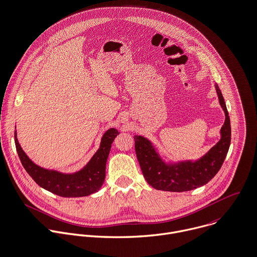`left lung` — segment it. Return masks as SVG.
Here are the masks:
<instances>
[{"label": "left lung", "mask_w": 257, "mask_h": 257, "mask_svg": "<svg viewBox=\"0 0 257 257\" xmlns=\"http://www.w3.org/2000/svg\"><path fill=\"white\" fill-rule=\"evenodd\" d=\"M219 103L225 113V121L220 130L221 138L203 157L192 162L183 161L167 164L156 152L152 143L135 136V151L146 181L155 189L172 192L193 190L208 183L221 168L231 141V127L224 98L215 85Z\"/></svg>", "instance_id": "obj_1"}]
</instances>
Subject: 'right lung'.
<instances>
[{
    "label": "right lung",
    "mask_w": 257,
    "mask_h": 257,
    "mask_svg": "<svg viewBox=\"0 0 257 257\" xmlns=\"http://www.w3.org/2000/svg\"><path fill=\"white\" fill-rule=\"evenodd\" d=\"M119 132L115 128L106 131L101 139L100 148L78 172L65 174L36 165L23 151L15 132L16 149L22 165L33 180L42 188L62 197H82L97 192L104 183L106 162L115 137Z\"/></svg>",
    "instance_id": "add662e5"
}]
</instances>
